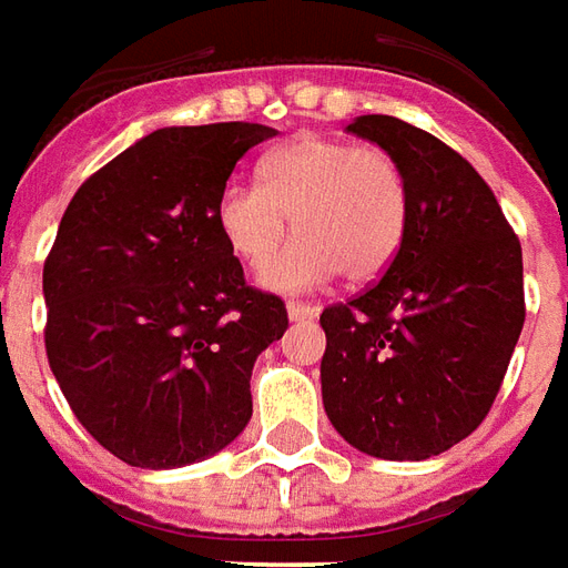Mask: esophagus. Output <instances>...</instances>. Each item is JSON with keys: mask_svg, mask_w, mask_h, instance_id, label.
Returning <instances> with one entry per match:
<instances>
[{"mask_svg": "<svg viewBox=\"0 0 568 568\" xmlns=\"http://www.w3.org/2000/svg\"><path fill=\"white\" fill-rule=\"evenodd\" d=\"M287 314H290V321H312V317H317V314H321V305L293 300V302H287Z\"/></svg>", "mask_w": 568, "mask_h": 568, "instance_id": "34e87169", "label": "esophagus"}]
</instances>
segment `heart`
Instances as JSON below:
<instances>
[{
  "label": "heart",
  "instance_id": "heart-1",
  "mask_svg": "<svg viewBox=\"0 0 568 568\" xmlns=\"http://www.w3.org/2000/svg\"><path fill=\"white\" fill-rule=\"evenodd\" d=\"M408 181L384 148L302 135L272 151L260 184L230 181L217 196V230L239 260L263 266L294 217L301 239L263 268L278 293L324 287L342 268L372 281L399 256L408 230Z\"/></svg>",
  "mask_w": 568,
  "mask_h": 568
}]
</instances>
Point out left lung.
I'll return each instance as SVG.
<instances>
[{
    "label": "left lung",
    "instance_id": "8db88e82",
    "mask_svg": "<svg viewBox=\"0 0 568 568\" xmlns=\"http://www.w3.org/2000/svg\"><path fill=\"white\" fill-rule=\"evenodd\" d=\"M408 181L399 256L321 314L324 408L347 445L426 459L475 433L524 329V256L494 190L436 135L390 114L347 123Z\"/></svg>",
    "mask_w": 568,
    "mask_h": 568
}]
</instances>
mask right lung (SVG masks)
I'll list each match as a JSON object with an SVG mask.
<instances>
[{
	"instance_id": "right-lung-1",
	"label": "right lung",
	"mask_w": 568,
	"mask_h": 568,
	"mask_svg": "<svg viewBox=\"0 0 568 568\" xmlns=\"http://www.w3.org/2000/svg\"><path fill=\"white\" fill-rule=\"evenodd\" d=\"M263 123L165 126L87 178L44 260V347L99 445L142 469L223 450L251 420V372L287 329L217 230Z\"/></svg>"
}]
</instances>
